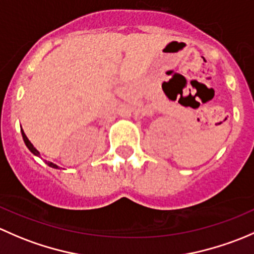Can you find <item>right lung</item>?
<instances>
[{
	"mask_svg": "<svg viewBox=\"0 0 254 254\" xmlns=\"http://www.w3.org/2000/svg\"><path fill=\"white\" fill-rule=\"evenodd\" d=\"M22 135H23V139H24L25 144H27L28 148H29V150L31 151V153H33V154H35V155H39V151L36 150L35 148H34V145L31 144V143H30V140L28 139V138H27V135H25V133L23 132V129H22ZM46 164H48L49 166H51V167H55V169H59V166H57V165H55V164H52V163H50V161H48V163H46Z\"/></svg>",
	"mask_w": 254,
	"mask_h": 254,
	"instance_id": "right-lung-1",
	"label": "right lung"
}]
</instances>
